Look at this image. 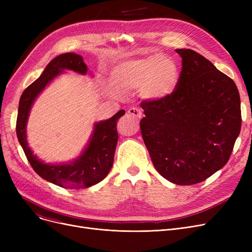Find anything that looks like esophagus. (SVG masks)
<instances>
[{
  "mask_svg": "<svg viewBox=\"0 0 252 252\" xmlns=\"http://www.w3.org/2000/svg\"><path fill=\"white\" fill-rule=\"evenodd\" d=\"M127 113H128L129 115L133 116V117H136V118H141L142 115H143L142 110H141L140 108H136V107H133V108L128 109Z\"/></svg>",
  "mask_w": 252,
  "mask_h": 252,
  "instance_id": "1",
  "label": "esophagus"
}]
</instances>
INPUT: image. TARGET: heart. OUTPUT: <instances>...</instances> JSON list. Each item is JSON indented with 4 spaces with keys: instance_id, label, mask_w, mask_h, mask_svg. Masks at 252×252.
Returning <instances> with one entry per match:
<instances>
[{
    "instance_id": "heart-1",
    "label": "heart",
    "mask_w": 252,
    "mask_h": 252,
    "mask_svg": "<svg viewBox=\"0 0 252 252\" xmlns=\"http://www.w3.org/2000/svg\"><path fill=\"white\" fill-rule=\"evenodd\" d=\"M110 83L118 91L138 89L146 101H162L173 96L180 83L177 62L164 55H149L122 61L111 70Z\"/></svg>"
}]
</instances>
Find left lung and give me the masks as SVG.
Here are the masks:
<instances>
[{"instance_id": "8db88e82", "label": "left lung", "mask_w": 252, "mask_h": 252, "mask_svg": "<svg viewBox=\"0 0 252 252\" xmlns=\"http://www.w3.org/2000/svg\"><path fill=\"white\" fill-rule=\"evenodd\" d=\"M173 96L143 101L141 133L154 167L176 185L198 184L226 165L241 129L240 95L232 78L190 49Z\"/></svg>"}]
</instances>
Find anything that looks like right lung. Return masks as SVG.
Returning <instances> with one entry per match:
<instances>
[{"mask_svg":"<svg viewBox=\"0 0 252 252\" xmlns=\"http://www.w3.org/2000/svg\"><path fill=\"white\" fill-rule=\"evenodd\" d=\"M66 70L83 75L88 73L83 57L75 53H65L53 59L46 66L41 76L22 93L18 107L16 134L26 158L39 177L62 188H89L104 180L113 165L118 141L116 124L125 115V110H119L109 119L96 123L83 152L68 162L46 163L38 159L29 146L26 135V125L35 99L51 82Z\"/></svg>","mask_w":252,"mask_h":252,"instance_id":"obj_1","label":"right lung"}]
</instances>
